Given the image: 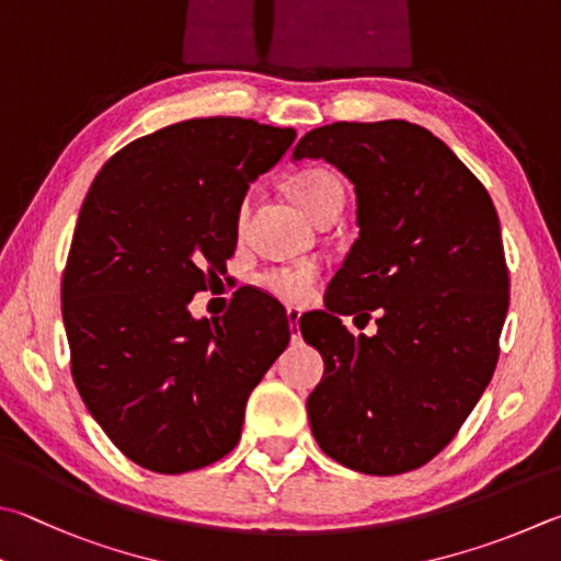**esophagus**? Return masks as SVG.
I'll return each mask as SVG.
<instances>
[{
	"mask_svg": "<svg viewBox=\"0 0 561 561\" xmlns=\"http://www.w3.org/2000/svg\"><path fill=\"white\" fill-rule=\"evenodd\" d=\"M299 311L297 309H287V319H289V329H291V339L294 341H299V335H301V331H299Z\"/></svg>",
	"mask_w": 561,
	"mask_h": 561,
	"instance_id": "esophagus-1",
	"label": "esophagus"
}]
</instances>
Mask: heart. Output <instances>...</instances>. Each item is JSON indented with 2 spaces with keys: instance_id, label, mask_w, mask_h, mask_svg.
Masks as SVG:
<instances>
[{
  "instance_id": "1",
  "label": "heart",
  "mask_w": 561,
  "mask_h": 561,
  "mask_svg": "<svg viewBox=\"0 0 561 561\" xmlns=\"http://www.w3.org/2000/svg\"><path fill=\"white\" fill-rule=\"evenodd\" d=\"M291 196L297 206L313 218L325 203L343 198V183L329 169H309L291 183ZM319 282V270L313 264H294V267H274L262 274V284L272 297H277L291 307H301L313 297V287Z\"/></svg>"
}]
</instances>
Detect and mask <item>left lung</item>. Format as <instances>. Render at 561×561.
<instances>
[{
    "instance_id": "left-lung-1",
    "label": "left lung",
    "mask_w": 561,
    "mask_h": 561,
    "mask_svg": "<svg viewBox=\"0 0 561 561\" xmlns=\"http://www.w3.org/2000/svg\"><path fill=\"white\" fill-rule=\"evenodd\" d=\"M291 159L339 169L360 228L329 311L299 321L323 358L307 400L313 439L353 471H414L454 439L493 378L511 304L495 206L439 137L404 119L333 122L304 135ZM375 308V336L355 340L340 321Z\"/></svg>"
}]
</instances>
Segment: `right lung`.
Listing matches in <instances>:
<instances>
[{"label": "right lung", "mask_w": 561, "mask_h": 561, "mask_svg": "<svg viewBox=\"0 0 561 561\" xmlns=\"http://www.w3.org/2000/svg\"><path fill=\"white\" fill-rule=\"evenodd\" d=\"M294 129L186 119L135 139L100 169L80 208L60 304L80 397L129 461L186 473L236 449L248 397L289 345V319L245 289L222 319L193 294L226 270L250 183Z\"/></svg>", "instance_id": "add662e5"}]
</instances>
